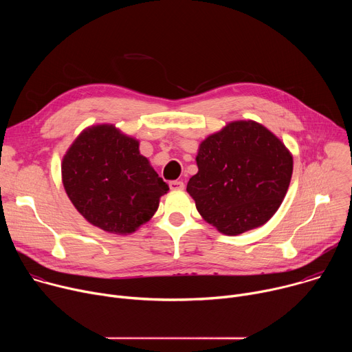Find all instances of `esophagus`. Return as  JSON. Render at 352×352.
Instances as JSON below:
<instances>
[{
    "label": "esophagus",
    "instance_id": "34e87169",
    "mask_svg": "<svg viewBox=\"0 0 352 352\" xmlns=\"http://www.w3.org/2000/svg\"><path fill=\"white\" fill-rule=\"evenodd\" d=\"M184 182L182 181H171L170 182V189L171 190H182L184 189Z\"/></svg>",
    "mask_w": 352,
    "mask_h": 352
}]
</instances>
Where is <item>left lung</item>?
Instances as JSON below:
<instances>
[{
	"label": "left lung",
	"instance_id": "obj_1",
	"mask_svg": "<svg viewBox=\"0 0 352 352\" xmlns=\"http://www.w3.org/2000/svg\"><path fill=\"white\" fill-rule=\"evenodd\" d=\"M186 192L202 219L226 235L266 224L283 204L294 160L287 146L252 120L231 121L200 142Z\"/></svg>",
	"mask_w": 352,
	"mask_h": 352
}]
</instances>
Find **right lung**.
Instances as JSON below:
<instances>
[{
  "label": "right lung",
  "instance_id": "1",
  "mask_svg": "<svg viewBox=\"0 0 352 352\" xmlns=\"http://www.w3.org/2000/svg\"><path fill=\"white\" fill-rule=\"evenodd\" d=\"M64 189L94 227L128 235L159 209L168 185L139 152V140L113 124L85 128L61 163Z\"/></svg>",
  "mask_w": 352,
  "mask_h": 352
}]
</instances>
